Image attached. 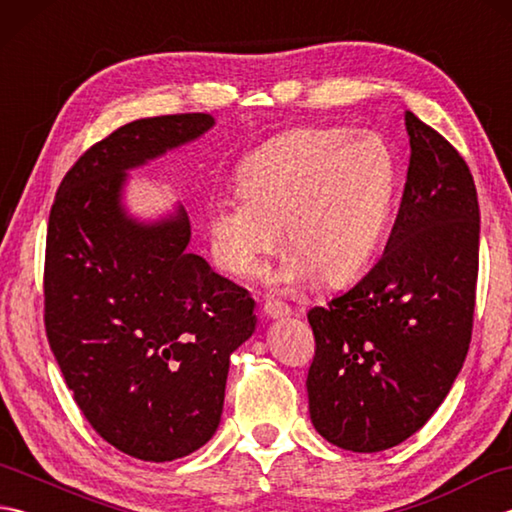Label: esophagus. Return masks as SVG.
Instances as JSON below:
<instances>
[{
  "instance_id": "obj_1",
  "label": "esophagus",
  "mask_w": 512,
  "mask_h": 512,
  "mask_svg": "<svg viewBox=\"0 0 512 512\" xmlns=\"http://www.w3.org/2000/svg\"><path fill=\"white\" fill-rule=\"evenodd\" d=\"M264 314L268 319H284V317H290V308L281 301H266L264 303Z\"/></svg>"
}]
</instances>
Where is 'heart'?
<instances>
[{
	"mask_svg": "<svg viewBox=\"0 0 512 512\" xmlns=\"http://www.w3.org/2000/svg\"><path fill=\"white\" fill-rule=\"evenodd\" d=\"M398 187L400 160L385 138L350 127L292 129L255 149L239 167V189L211 202L215 262L233 277L253 275L281 231L288 257L277 284H343L378 255Z\"/></svg>",
	"mask_w": 512,
	"mask_h": 512,
	"instance_id": "1",
	"label": "heart"
}]
</instances>
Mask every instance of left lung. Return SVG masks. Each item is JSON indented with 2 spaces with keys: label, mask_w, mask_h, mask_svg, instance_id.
Returning <instances> with one entry per match:
<instances>
[{
  "label": "left lung",
  "mask_w": 512,
  "mask_h": 512,
  "mask_svg": "<svg viewBox=\"0 0 512 512\" xmlns=\"http://www.w3.org/2000/svg\"><path fill=\"white\" fill-rule=\"evenodd\" d=\"M409 169L383 257L345 295L312 308L317 352L308 372L310 420L354 453L413 436L469 352L480 204L464 158L405 112Z\"/></svg>",
  "instance_id": "1"
}]
</instances>
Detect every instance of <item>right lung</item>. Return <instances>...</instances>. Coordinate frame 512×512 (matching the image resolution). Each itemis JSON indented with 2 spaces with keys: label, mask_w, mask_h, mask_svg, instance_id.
I'll list each match as a JSON object with an SVG mask.
<instances>
[{
  "label": "right lung",
  "mask_w": 512,
  "mask_h": 512,
  "mask_svg": "<svg viewBox=\"0 0 512 512\" xmlns=\"http://www.w3.org/2000/svg\"><path fill=\"white\" fill-rule=\"evenodd\" d=\"M211 114L140 118L65 173L46 239V332L83 416L132 458L171 462L217 431L231 354L255 332L248 290L189 253L184 206L140 220L129 171L198 140Z\"/></svg>",
  "instance_id": "add662e5"
}]
</instances>
